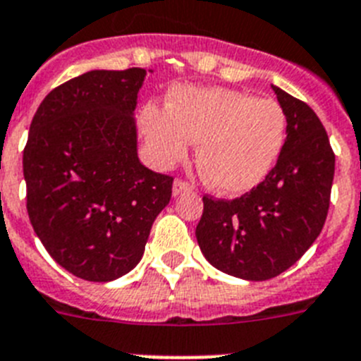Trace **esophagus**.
Masks as SVG:
<instances>
[{
	"label": "esophagus",
	"mask_w": 361,
	"mask_h": 361,
	"mask_svg": "<svg viewBox=\"0 0 361 361\" xmlns=\"http://www.w3.org/2000/svg\"><path fill=\"white\" fill-rule=\"evenodd\" d=\"M190 190H192L190 183H187V181L183 180H176L172 183V194H174V196H180V194L183 192H190Z\"/></svg>",
	"instance_id": "esophagus-1"
}]
</instances>
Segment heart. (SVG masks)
<instances>
[{"instance_id":"b5f03b06","label":"heart","mask_w":361,"mask_h":361,"mask_svg":"<svg viewBox=\"0 0 361 361\" xmlns=\"http://www.w3.org/2000/svg\"><path fill=\"white\" fill-rule=\"evenodd\" d=\"M140 123L159 169L183 161L192 143L200 142V171L224 194H243L262 183L287 136L280 103L221 87H178L169 106H143Z\"/></svg>"}]
</instances>
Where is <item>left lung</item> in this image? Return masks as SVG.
I'll use <instances>...</instances> for the list:
<instances>
[{
  "instance_id": "1",
  "label": "left lung",
  "mask_w": 361,
  "mask_h": 361,
  "mask_svg": "<svg viewBox=\"0 0 361 361\" xmlns=\"http://www.w3.org/2000/svg\"><path fill=\"white\" fill-rule=\"evenodd\" d=\"M287 137L267 178L241 198L203 196L196 240L212 267L263 281L294 265L314 243L329 212L334 152L311 106L272 85Z\"/></svg>"
}]
</instances>
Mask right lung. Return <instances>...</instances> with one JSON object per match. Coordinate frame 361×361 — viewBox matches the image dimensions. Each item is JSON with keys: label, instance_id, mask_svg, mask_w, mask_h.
I'll list each match as a JSON object with an SVG mask.
<instances>
[{"label": "right lung", "instance_id": "1", "mask_svg": "<svg viewBox=\"0 0 361 361\" xmlns=\"http://www.w3.org/2000/svg\"><path fill=\"white\" fill-rule=\"evenodd\" d=\"M145 76V68L85 72L50 90L30 123V224L47 252L81 280L133 271L171 202L172 178L137 158L134 111Z\"/></svg>", "mask_w": 361, "mask_h": 361}]
</instances>
